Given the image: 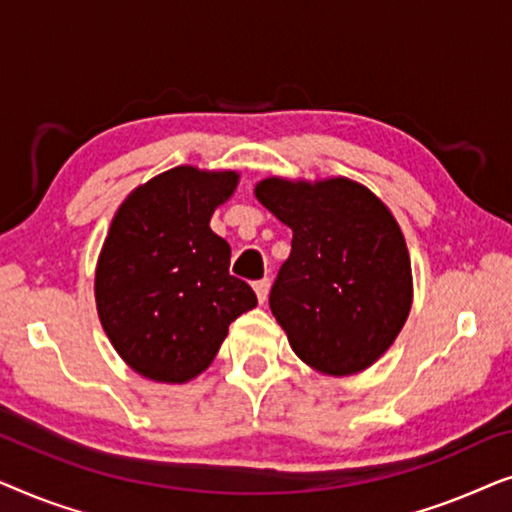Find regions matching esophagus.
<instances>
[{"label": "esophagus", "instance_id": "obj_1", "mask_svg": "<svg viewBox=\"0 0 512 512\" xmlns=\"http://www.w3.org/2000/svg\"><path fill=\"white\" fill-rule=\"evenodd\" d=\"M254 291H256L258 303H265V300H268V291H270V279H258V282H254Z\"/></svg>", "mask_w": 512, "mask_h": 512}]
</instances>
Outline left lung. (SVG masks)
Returning <instances> with one entry per match:
<instances>
[{
	"label": "left lung",
	"mask_w": 512,
	"mask_h": 512,
	"mask_svg": "<svg viewBox=\"0 0 512 512\" xmlns=\"http://www.w3.org/2000/svg\"><path fill=\"white\" fill-rule=\"evenodd\" d=\"M256 200L293 230L270 291V310L293 352L324 375L373 366L412 307V268L401 226L359 181L268 177Z\"/></svg>",
	"instance_id": "8db88e82"
}]
</instances>
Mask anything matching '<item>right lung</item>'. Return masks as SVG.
Masks as SVG:
<instances>
[{"label": "right lung", "mask_w": 512, "mask_h": 512, "mask_svg": "<svg viewBox=\"0 0 512 512\" xmlns=\"http://www.w3.org/2000/svg\"><path fill=\"white\" fill-rule=\"evenodd\" d=\"M233 170L172 167L116 209L95 268V303L118 356L142 377L184 384L209 368L256 293L228 272L230 244L209 228L235 193Z\"/></svg>", "instance_id": "1"}]
</instances>
